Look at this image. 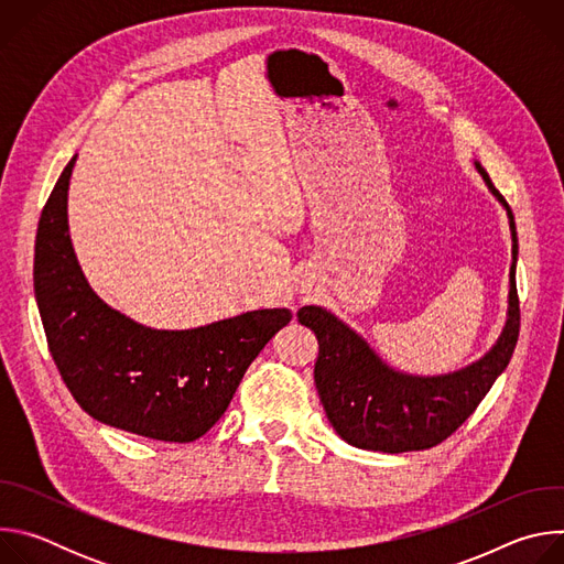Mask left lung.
<instances>
[{"mask_svg": "<svg viewBox=\"0 0 564 564\" xmlns=\"http://www.w3.org/2000/svg\"><path fill=\"white\" fill-rule=\"evenodd\" d=\"M475 170L507 209L513 243L507 324L485 357L448 375H406L388 366L361 335L326 307L303 305L296 312L299 324L310 328L318 341L314 383L321 404L337 435L357 448L409 453L437 446L473 415L511 361L520 333L516 220L509 203L477 160Z\"/></svg>", "mask_w": 564, "mask_h": 564, "instance_id": "obj_1", "label": "left lung"}]
</instances>
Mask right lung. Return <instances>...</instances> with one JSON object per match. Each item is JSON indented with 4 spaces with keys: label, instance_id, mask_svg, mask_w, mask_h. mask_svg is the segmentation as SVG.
<instances>
[{
    "label": "right lung",
    "instance_id": "right-lung-1",
    "mask_svg": "<svg viewBox=\"0 0 564 564\" xmlns=\"http://www.w3.org/2000/svg\"><path fill=\"white\" fill-rule=\"evenodd\" d=\"M57 178L35 238V299L53 361L94 420L160 442H194L227 411L250 364L290 324L265 307L189 330H155L107 305L68 236V181Z\"/></svg>",
    "mask_w": 564,
    "mask_h": 564
}]
</instances>
